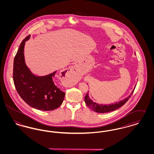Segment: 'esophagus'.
<instances>
[{"mask_svg": "<svg viewBox=\"0 0 154 154\" xmlns=\"http://www.w3.org/2000/svg\"><path fill=\"white\" fill-rule=\"evenodd\" d=\"M77 72V69L76 67L75 66H71L69 69V70L67 71L66 73V75H69V76H72L74 74H76Z\"/></svg>", "mask_w": 154, "mask_h": 154, "instance_id": "1", "label": "esophagus"}]
</instances>
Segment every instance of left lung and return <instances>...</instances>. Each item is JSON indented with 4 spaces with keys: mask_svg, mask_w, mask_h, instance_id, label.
I'll use <instances>...</instances> for the list:
<instances>
[{
    "mask_svg": "<svg viewBox=\"0 0 154 154\" xmlns=\"http://www.w3.org/2000/svg\"><path fill=\"white\" fill-rule=\"evenodd\" d=\"M136 85H135L134 88L133 90L132 91V93L130 94V95L128 96L126 98L124 99V100L119 101V102L116 103L114 104H99L93 102L89 97L88 96V92L86 96H85V102L88 106V107L90 108L91 110L97 112L99 113H105V112H108L110 111H112L114 110H117L119 109V107H122L123 105H124L126 102L129 100V99L131 97L133 91L135 89Z\"/></svg>",
    "mask_w": 154,
    "mask_h": 154,
    "instance_id": "left-lung-1",
    "label": "left lung"
}]
</instances>
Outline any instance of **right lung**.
Returning <instances> with one entry per match:
<instances>
[{
    "instance_id": "right-lung-1",
    "label": "right lung",
    "mask_w": 154,
    "mask_h": 154,
    "mask_svg": "<svg viewBox=\"0 0 154 154\" xmlns=\"http://www.w3.org/2000/svg\"><path fill=\"white\" fill-rule=\"evenodd\" d=\"M30 37L29 35L22 40L15 56L13 65L15 87L19 95L30 107L43 111L55 110L62 104L65 93L54 82L57 71L47 75L36 76L26 65L24 47Z\"/></svg>"
}]
</instances>
